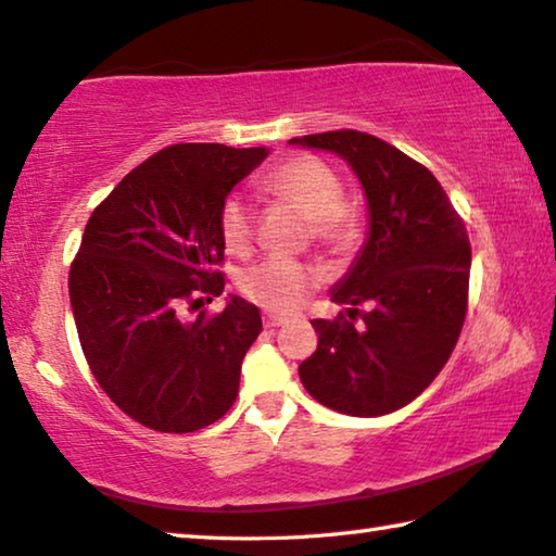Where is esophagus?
I'll list each match as a JSON object with an SVG mask.
<instances>
[{"mask_svg": "<svg viewBox=\"0 0 556 556\" xmlns=\"http://www.w3.org/2000/svg\"><path fill=\"white\" fill-rule=\"evenodd\" d=\"M263 326H266V328H280V326H286V318H280V315L268 313L266 318H263Z\"/></svg>", "mask_w": 556, "mask_h": 556, "instance_id": "obj_1", "label": "esophagus"}]
</instances>
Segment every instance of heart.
Segmentation results:
<instances>
[{
	"instance_id": "obj_1",
	"label": "heart",
	"mask_w": 556,
	"mask_h": 556,
	"mask_svg": "<svg viewBox=\"0 0 556 556\" xmlns=\"http://www.w3.org/2000/svg\"><path fill=\"white\" fill-rule=\"evenodd\" d=\"M266 191L311 220L313 241L330 253H348L361 238V218L343 203V181L326 161L293 156L266 176ZM218 230L228 253L245 255L253 245V211L228 195L218 211ZM323 283V273L303 261L266 258L243 273L241 290L270 313H295Z\"/></svg>"
}]
</instances>
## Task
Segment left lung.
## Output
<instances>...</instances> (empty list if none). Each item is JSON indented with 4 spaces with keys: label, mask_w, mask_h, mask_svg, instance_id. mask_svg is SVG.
I'll use <instances>...</instances> for the list:
<instances>
[{
    "label": "left lung",
    "mask_w": 556,
    "mask_h": 556,
    "mask_svg": "<svg viewBox=\"0 0 556 556\" xmlns=\"http://www.w3.org/2000/svg\"><path fill=\"white\" fill-rule=\"evenodd\" d=\"M290 143L345 159L370 216L363 251L330 290L345 313L313 320L318 350L298 367L301 382L343 415L395 413L438 378L465 326L472 263L465 224L438 178L378 136L343 129Z\"/></svg>",
    "instance_id": "8db88e82"
}]
</instances>
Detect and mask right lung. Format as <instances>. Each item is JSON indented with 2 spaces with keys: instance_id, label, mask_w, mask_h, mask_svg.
<instances>
[{
  "instance_id": "obj_1",
  "label": "right lung",
  "mask_w": 556,
  "mask_h": 556,
  "mask_svg": "<svg viewBox=\"0 0 556 556\" xmlns=\"http://www.w3.org/2000/svg\"><path fill=\"white\" fill-rule=\"evenodd\" d=\"M268 149L174 143L126 174L93 208L70 270L76 332L118 409L156 432H195L236 403L253 303L224 293L218 211Z\"/></svg>"
}]
</instances>
